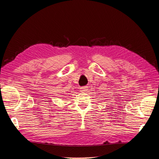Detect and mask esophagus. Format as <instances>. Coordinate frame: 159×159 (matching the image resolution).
I'll list each match as a JSON object with an SVG mask.
<instances>
[{
    "label": "esophagus",
    "mask_w": 159,
    "mask_h": 159,
    "mask_svg": "<svg viewBox=\"0 0 159 159\" xmlns=\"http://www.w3.org/2000/svg\"><path fill=\"white\" fill-rule=\"evenodd\" d=\"M88 89V86H84V87H81V88H80V91H82V92H84V91H87Z\"/></svg>",
    "instance_id": "esophagus-1"
}]
</instances>
